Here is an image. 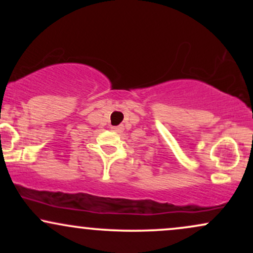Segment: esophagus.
I'll use <instances>...</instances> for the list:
<instances>
[{"mask_svg": "<svg viewBox=\"0 0 253 253\" xmlns=\"http://www.w3.org/2000/svg\"><path fill=\"white\" fill-rule=\"evenodd\" d=\"M113 129L115 130V132H123V126H118V127H113Z\"/></svg>", "mask_w": 253, "mask_h": 253, "instance_id": "obj_1", "label": "esophagus"}]
</instances>
